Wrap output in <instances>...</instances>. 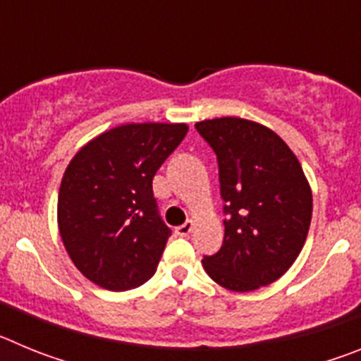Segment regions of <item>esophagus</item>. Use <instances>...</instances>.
<instances>
[{
    "label": "esophagus",
    "mask_w": 361,
    "mask_h": 361,
    "mask_svg": "<svg viewBox=\"0 0 361 361\" xmlns=\"http://www.w3.org/2000/svg\"><path fill=\"white\" fill-rule=\"evenodd\" d=\"M193 228H195V222H193V220H188L183 226H178V228L175 229V233H177L178 237H188V235L193 231Z\"/></svg>",
    "instance_id": "obj_1"
}]
</instances>
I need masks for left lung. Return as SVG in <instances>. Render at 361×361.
Masks as SVG:
<instances>
[{
    "label": "left lung",
    "instance_id": "8db88e82",
    "mask_svg": "<svg viewBox=\"0 0 361 361\" xmlns=\"http://www.w3.org/2000/svg\"><path fill=\"white\" fill-rule=\"evenodd\" d=\"M219 161L226 200L224 244L204 257L209 279L247 293L269 286L295 264L307 238L312 191L283 139L260 123L216 117L195 124Z\"/></svg>",
    "mask_w": 361,
    "mask_h": 361
}]
</instances>
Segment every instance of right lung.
Returning a JSON list of instances; mask_svg holds the SVG:
<instances>
[{"label":"right lung","instance_id":"add662e5","mask_svg":"<svg viewBox=\"0 0 361 361\" xmlns=\"http://www.w3.org/2000/svg\"><path fill=\"white\" fill-rule=\"evenodd\" d=\"M188 133L186 123H128L99 133L72 157L57 197V226L73 266L108 291L149 280L171 229L152 180Z\"/></svg>","mask_w":361,"mask_h":361}]
</instances>
